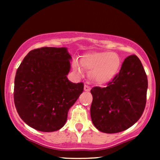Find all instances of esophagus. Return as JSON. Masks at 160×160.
Instances as JSON below:
<instances>
[{"instance_id":"esophagus-1","label":"esophagus","mask_w":160,"mask_h":160,"mask_svg":"<svg viewBox=\"0 0 160 160\" xmlns=\"http://www.w3.org/2000/svg\"><path fill=\"white\" fill-rule=\"evenodd\" d=\"M84 90L87 92H89L90 90V88L89 86H88V85H84Z\"/></svg>"}]
</instances>
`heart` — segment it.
<instances>
[{
  "mask_svg": "<svg viewBox=\"0 0 160 160\" xmlns=\"http://www.w3.org/2000/svg\"><path fill=\"white\" fill-rule=\"evenodd\" d=\"M80 66L89 72L88 77L92 82L104 85L111 81L120 70L121 58L113 52H92L85 54L80 61ZM77 61H73L72 68L77 73H81V68Z\"/></svg>",
  "mask_w": 160,
  "mask_h": 160,
  "instance_id": "1",
  "label": "heart"
}]
</instances>
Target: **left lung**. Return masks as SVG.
Here are the masks:
<instances>
[{"label": "left lung", "mask_w": 160, "mask_h": 160, "mask_svg": "<svg viewBox=\"0 0 160 160\" xmlns=\"http://www.w3.org/2000/svg\"><path fill=\"white\" fill-rule=\"evenodd\" d=\"M147 76L135 55L127 57L106 88L90 90V116L94 126L104 133L128 129L141 118L146 104Z\"/></svg>", "instance_id": "1"}]
</instances>
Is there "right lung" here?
<instances>
[{
  "mask_svg": "<svg viewBox=\"0 0 160 160\" xmlns=\"http://www.w3.org/2000/svg\"><path fill=\"white\" fill-rule=\"evenodd\" d=\"M72 59L66 47H42L24 58L14 78V101L21 118L40 132L60 129L83 83L67 78Z\"/></svg>",
  "mask_w": 160,
  "mask_h": 160,
  "instance_id": "obj_1",
  "label": "right lung"
}]
</instances>
